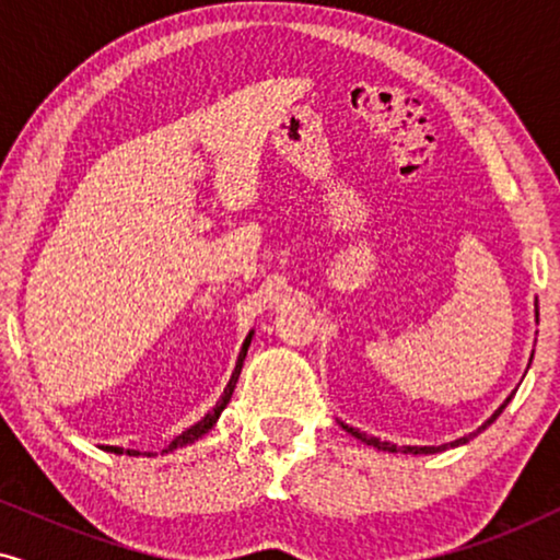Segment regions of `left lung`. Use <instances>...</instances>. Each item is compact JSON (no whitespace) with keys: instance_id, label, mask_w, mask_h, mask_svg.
Instances as JSON below:
<instances>
[{"instance_id":"obj_1","label":"left lung","mask_w":560,"mask_h":560,"mask_svg":"<svg viewBox=\"0 0 560 560\" xmlns=\"http://www.w3.org/2000/svg\"><path fill=\"white\" fill-rule=\"evenodd\" d=\"M512 397V395H510ZM510 397L508 400H504V405H500V410L494 412L492 418L487 420L485 425L479 428V431H485L487 425H492L497 418H500V412L508 408V402H510ZM341 428L347 433H351L354 435V439H359V441H364L366 446H374L377 451H389V454H397V451H400V454H439V451H446V448H454V446H462V443H466L469 439H474V435L477 433H471V435H464V439H458V441H451V443H443V446H395V443H387V441H380V439H374V435H366V433H362V431H357V428H351V425H347V423H341Z\"/></svg>"}]
</instances>
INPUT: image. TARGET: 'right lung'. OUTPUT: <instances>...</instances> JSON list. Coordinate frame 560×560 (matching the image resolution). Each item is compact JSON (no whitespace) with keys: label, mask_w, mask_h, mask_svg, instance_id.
<instances>
[{"label":"right lung","mask_w":560,"mask_h":560,"mask_svg":"<svg viewBox=\"0 0 560 560\" xmlns=\"http://www.w3.org/2000/svg\"><path fill=\"white\" fill-rule=\"evenodd\" d=\"M249 341H252V334L247 336V339H244V343H242V351H240V359H236V366H234V372H232V380H229V385H226V389H224V395H221V400L217 402V408H213L209 416H206L203 420H198L196 425H190L188 431H183L180 435H175V439L171 441V446H167L165 451H173V448H178V446H186V443H194V441H198L201 439L203 433H209L211 428H213V423H217V418L221 416V410L226 408L229 405V400H232V395H234V387H236V380H240V372H242V364H244V357H247V349H249ZM104 451H109V454H129V456H140V451H125V448H119V446H106ZM150 456V454H148Z\"/></svg>","instance_id":"obj_1"}]
</instances>
